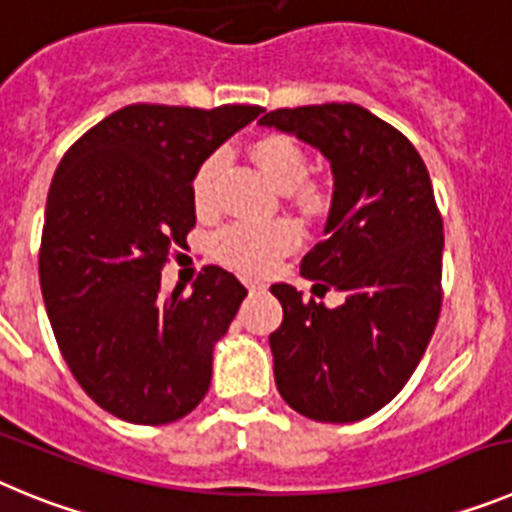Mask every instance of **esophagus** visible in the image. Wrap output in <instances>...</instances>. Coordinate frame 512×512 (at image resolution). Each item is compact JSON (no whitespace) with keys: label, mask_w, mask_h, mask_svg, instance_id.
Returning a JSON list of instances; mask_svg holds the SVG:
<instances>
[{"label":"esophagus","mask_w":512,"mask_h":512,"mask_svg":"<svg viewBox=\"0 0 512 512\" xmlns=\"http://www.w3.org/2000/svg\"><path fill=\"white\" fill-rule=\"evenodd\" d=\"M246 287H248V292H264L266 284L264 282H256V279H246Z\"/></svg>","instance_id":"esophagus-1"}]
</instances>
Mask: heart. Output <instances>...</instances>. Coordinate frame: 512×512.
Wrapping results in <instances>:
<instances>
[{
	"mask_svg": "<svg viewBox=\"0 0 512 512\" xmlns=\"http://www.w3.org/2000/svg\"><path fill=\"white\" fill-rule=\"evenodd\" d=\"M253 158L259 161L264 174L282 189L300 187V197L307 207H320L325 202V192L318 184H302L310 174V161L297 140L289 135H266L256 140ZM225 156L220 151L197 166L192 176V202L197 212L207 215L217 205V176L223 171ZM300 243V228L287 217L277 220H235L225 225L212 238V253L228 269L241 271L248 277H261L274 269L282 256L295 251Z\"/></svg>",
	"mask_w": 512,
	"mask_h": 512,
	"instance_id": "b5f03b06",
	"label": "heart"
}]
</instances>
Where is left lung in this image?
I'll return each instance as SVG.
<instances>
[{"label": "left lung", "instance_id": "left-lung-1", "mask_svg": "<svg viewBox=\"0 0 512 512\" xmlns=\"http://www.w3.org/2000/svg\"><path fill=\"white\" fill-rule=\"evenodd\" d=\"M259 122L320 148L336 179L325 238L300 271L343 305L271 287L284 310L269 336L277 390L305 418L354 423L405 387L438 323L443 220L431 176L413 143L359 104L284 107Z\"/></svg>", "mask_w": 512, "mask_h": 512}]
</instances>
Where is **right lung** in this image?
<instances>
[{
  "label": "right lung",
  "mask_w": 512,
  "mask_h": 512,
  "mask_svg": "<svg viewBox=\"0 0 512 512\" xmlns=\"http://www.w3.org/2000/svg\"><path fill=\"white\" fill-rule=\"evenodd\" d=\"M264 112L130 104L61 158L45 202L40 289L63 361L99 408L164 425L202 402L212 346L248 295L220 266L192 295H161V269L197 223L192 176L220 143Z\"/></svg>",
  "instance_id": "right-lung-1"
}]
</instances>
